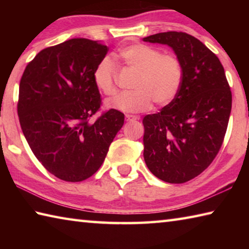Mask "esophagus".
Instances as JSON below:
<instances>
[{"label":"esophagus","instance_id":"34e87169","mask_svg":"<svg viewBox=\"0 0 249 249\" xmlns=\"http://www.w3.org/2000/svg\"><path fill=\"white\" fill-rule=\"evenodd\" d=\"M125 119H126V121H136V120H140V116H137V115H130V114H127V115H125Z\"/></svg>","mask_w":249,"mask_h":249}]
</instances>
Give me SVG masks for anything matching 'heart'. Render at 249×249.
<instances>
[{"instance_id": "1", "label": "heart", "mask_w": 249, "mask_h": 249, "mask_svg": "<svg viewBox=\"0 0 249 249\" xmlns=\"http://www.w3.org/2000/svg\"><path fill=\"white\" fill-rule=\"evenodd\" d=\"M117 56L128 69L136 71L132 82L133 91L123 92L107 101V107L122 112H142L154 101L166 105L174 100L183 80V67L175 53L146 44H133L121 48ZM116 67L111 58L104 57L96 64L92 73L95 87L105 95L114 94Z\"/></svg>"}]
</instances>
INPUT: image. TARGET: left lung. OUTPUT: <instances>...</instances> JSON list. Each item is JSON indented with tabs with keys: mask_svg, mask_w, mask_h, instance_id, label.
I'll return each mask as SVG.
<instances>
[{
	"mask_svg": "<svg viewBox=\"0 0 249 249\" xmlns=\"http://www.w3.org/2000/svg\"><path fill=\"white\" fill-rule=\"evenodd\" d=\"M144 41L170 46L183 67L176 98L142 120L144 159L151 174L184 183L208 168L220 151L231 109V92L216 54L182 32H166Z\"/></svg>",
	"mask_w": 249,
	"mask_h": 249,
	"instance_id": "8db88e82",
	"label": "left lung"
}]
</instances>
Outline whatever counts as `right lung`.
<instances>
[{"label":"right lung","mask_w":249,"mask_h":249,"mask_svg":"<svg viewBox=\"0 0 249 249\" xmlns=\"http://www.w3.org/2000/svg\"><path fill=\"white\" fill-rule=\"evenodd\" d=\"M107 52L99 41L69 39L39 52L20 78L23 134L45 169L60 180L94 175L124 124L123 113L112 108L90 121L102 105L92 73Z\"/></svg>","instance_id":"obj_1"}]
</instances>
